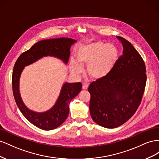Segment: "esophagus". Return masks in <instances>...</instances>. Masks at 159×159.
Instances as JSON below:
<instances>
[{"label":"esophagus","instance_id":"1","mask_svg":"<svg viewBox=\"0 0 159 159\" xmlns=\"http://www.w3.org/2000/svg\"><path fill=\"white\" fill-rule=\"evenodd\" d=\"M88 87H89V84L88 83H83V89L86 90V89H88Z\"/></svg>","mask_w":159,"mask_h":159}]
</instances>
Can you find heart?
I'll return each instance as SVG.
<instances>
[{
	"label": "heart",
	"instance_id": "1",
	"mask_svg": "<svg viewBox=\"0 0 159 159\" xmlns=\"http://www.w3.org/2000/svg\"><path fill=\"white\" fill-rule=\"evenodd\" d=\"M119 50L112 44L97 41L80 47L76 54V59L71 61L70 67L76 75L82 72L80 66H87L88 75L93 79L107 76L116 65L119 58Z\"/></svg>",
	"mask_w": 159,
	"mask_h": 159
}]
</instances>
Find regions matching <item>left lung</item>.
Returning <instances> with one entry per match:
<instances>
[{
  "mask_svg": "<svg viewBox=\"0 0 159 159\" xmlns=\"http://www.w3.org/2000/svg\"><path fill=\"white\" fill-rule=\"evenodd\" d=\"M123 53L107 76L89 87V109L93 120L108 129L124 124L137 111L147 82L146 66L141 56L127 40L117 37Z\"/></svg>",
  "mask_w": 159,
  "mask_h": 159,
  "instance_id": "8db88e82",
  "label": "left lung"
}]
</instances>
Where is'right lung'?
<instances>
[{
    "label": "right lung",
    "mask_w": 159,
    "mask_h": 159,
    "mask_svg": "<svg viewBox=\"0 0 159 159\" xmlns=\"http://www.w3.org/2000/svg\"><path fill=\"white\" fill-rule=\"evenodd\" d=\"M75 42V40L68 38L40 40L35 43L28 51L21 54L13 68L12 87L15 102L26 119L40 129L52 130L65 121L69 112V104L80 93L82 84L80 83H65L54 106L47 112L38 113L29 110L22 101L19 89L20 73L25 66L44 56L57 57L66 63L70 57L71 45Z\"/></svg>",
    "instance_id": "right-lung-1"
}]
</instances>
